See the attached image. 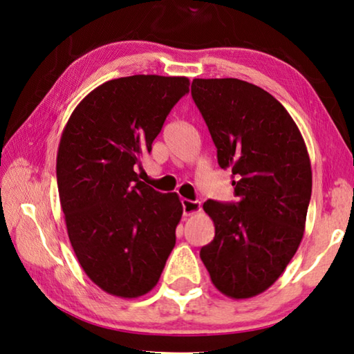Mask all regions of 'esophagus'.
<instances>
[{
	"instance_id": "34e87169",
	"label": "esophagus",
	"mask_w": 354,
	"mask_h": 354,
	"mask_svg": "<svg viewBox=\"0 0 354 354\" xmlns=\"http://www.w3.org/2000/svg\"><path fill=\"white\" fill-rule=\"evenodd\" d=\"M181 205H183V214L185 217H189V215H194L196 214L201 209V203L200 201H194V200H187V198H183L181 200Z\"/></svg>"
}]
</instances>
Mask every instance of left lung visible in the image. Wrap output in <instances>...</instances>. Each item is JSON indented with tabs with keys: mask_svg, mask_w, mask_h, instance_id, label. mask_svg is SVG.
<instances>
[{
	"mask_svg": "<svg viewBox=\"0 0 354 354\" xmlns=\"http://www.w3.org/2000/svg\"><path fill=\"white\" fill-rule=\"evenodd\" d=\"M192 98L237 196L203 205L215 237L200 257L221 293L254 297L281 277L303 239L313 192L308 149L284 106L254 84L194 80Z\"/></svg>",
	"mask_w": 354,
	"mask_h": 354,
	"instance_id": "left-lung-1",
	"label": "left lung"
}]
</instances>
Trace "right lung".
Wrapping results in <instances>:
<instances>
[{"mask_svg":"<svg viewBox=\"0 0 354 354\" xmlns=\"http://www.w3.org/2000/svg\"><path fill=\"white\" fill-rule=\"evenodd\" d=\"M184 76L134 75L101 84L71 113L57 151V189L82 270L111 295L136 298L158 284L176 243L183 205L139 181Z\"/></svg>","mask_w":354,"mask_h":354,"instance_id":"1","label":"right lung"}]
</instances>
